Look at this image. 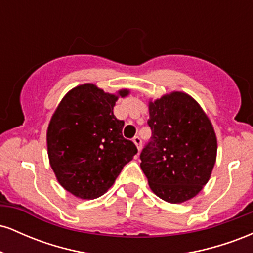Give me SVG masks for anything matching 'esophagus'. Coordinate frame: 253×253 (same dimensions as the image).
Returning <instances> with one entry per match:
<instances>
[{"instance_id": "esophagus-1", "label": "esophagus", "mask_w": 253, "mask_h": 253, "mask_svg": "<svg viewBox=\"0 0 253 253\" xmlns=\"http://www.w3.org/2000/svg\"><path fill=\"white\" fill-rule=\"evenodd\" d=\"M133 141H134V144L136 145V147H138V150L140 151L141 150V139H140V136L135 135L134 138H133Z\"/></svg>"}]
</instances>
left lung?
<instances>
[{"mask_svg":"<svg viewBox=\"0 0 253 253\" xmlns=\"http://www.w3.org/2000/svg\"><path fill=\"white\" fill-rule=\"evenodd\" d=\"M152 136L140 153L151 190L164 201L181 203L201 191L216 159V136L210 119L184 92L150 102Z\"/></svg>","mask_w":253,"mask_h":253,"instance_id":"obj_1","label":"left lung"}]
</instances>
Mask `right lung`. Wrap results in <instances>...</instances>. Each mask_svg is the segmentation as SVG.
I'll return each mask as SVG.
<instances>
[{
    "label": "right lung",
    "mask_w": 253,
    "mask_h": 253,
    "mask_svg": "<svg viewBox=\"0 0 253 253\" xmlns=\"http://www.w3.org/2000/svg\"><path fill=\"white\" fill-rule=\"evenodd\" d=\"M128 94L121 90V97ZM118 96L94 84L76 86L63 98L47 129L51 168L64 189L96 199L115 182L138 149L123 136L124 120L113 108Z\"/></svg>",
    "instance_id": "1"
}]
</instances>
